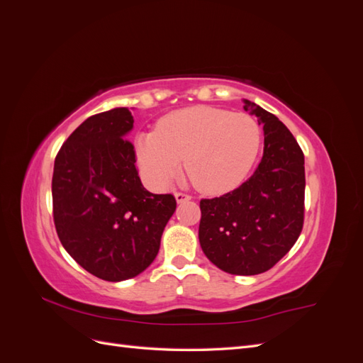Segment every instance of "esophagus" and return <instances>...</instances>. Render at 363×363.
I'll list each match as a JSON object with an SVG mask.
<instances>
[{"label":"esophagus","mask_w":363,"mask_h":363,"mask_svg":"<svg viewBox=\"0 0 363 363\" xmlns=\"http://www.w3.org/2000/svg\"><path fill=\"white\" fill-rule=\"evenodd\" d=\"M175 200H177V203H184V201H189V200H191V195L184 194V192H175Z\"/></svg>","instance_id":"1"}]
</instances>
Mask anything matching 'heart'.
<instances>
[{"mask_svg":"<svg viewBox=\"0 0 363 363\" xmlns=\"http://www.w3.org/2000/svg\"><path fill=\"white\" fill-rule=\"evenodd\" d=\"M262 130L248 113L192 106L159 119L156 131L135 139L142 174L164 188L184 169L206 194H223L245 179L260 150Z\"/></svg>","mask_w":363,"mask_h":363,"instance_id":"b5f03b06","label":"heart"}]
</instances>
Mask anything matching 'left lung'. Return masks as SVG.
<instances>
[{"label": "left lung", "instance_id": "obj_1", "mask_svg": "<svg viewBox=\"0 0 363 363\" xmlns=\"http://www.w3.org/2000/svg\"><path fill=\"white\" fill-rule=\"evenodd\" d=\"M263 124V157L232 192L200 201V245L219 269L256 276L271 269L298 239L304 223V155L288 127L244 100Z\"/></svg>", "mask_w": 363, "mask_h": 363}]
</instances>
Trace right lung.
<instances>
[{
	"instance_id": "obj_1",
	"label": "right lung",
	"mask_w": 363,
	"mask_h": 363,
	"mask_svg": "<svg viewBox=\"0 0 363 363\" xmlns=\"http://www.w3.org/2000/svg\"><path fill=\"white\" fill-rule=\"evenodd\" d=\"M127 107L87 118L65 140L52 172V216L69 256L107 281L136 277L156 259L177 201L140 183L125 135Z\"/></svg>"
}]
</instances>
